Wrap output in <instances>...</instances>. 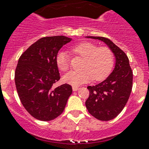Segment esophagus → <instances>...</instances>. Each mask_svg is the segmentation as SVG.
<instances>
[{"mask_svg": "<svg viewBox=\"0 0 149 149\" xmlns=\"http://www.w3.org/2000/svg\"><path fill=\"white\" fill-rule=\"evenodd\" d=\"M78 89H79L78 87H76V86H73V87H72V90H73L74 91H77Z\"/></svg>", "mask_w": 149, "mask_h": 149, "instance_id": "34e87169", "label": "esophagus"}]
</instances>
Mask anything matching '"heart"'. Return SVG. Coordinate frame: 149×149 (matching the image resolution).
Masks as SVG:
<instances>
[{"label":"heart","mask_w":149,"mask_h":149,"mask_svg":"<svg viewBox=\"0 0 149 149\" xmlns=\"http://www.w3.org/2000/svg\"><path fill=\"white\" fill-rule=\"evenodd\" d=\"M71 53L83 58L79 71H72L63 76L66 84L79 86L92 79L100 81L109 74L113 67L114 55L110 48L98 47L95 43L84 42L74 46ZM56 64L61 72L69 68V58L64 52H60L56 57Z\"/></svg>","instance_id":"obj_1"}]
</instances>
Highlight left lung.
<instances>
[{
	"label": "left lung",
	"instance_id": "1",
	"mask_svg": "<svg viewBox=\"0 0 149 149\" xmlns=\"http://www.w3.org/2000/svg\"><path fill=\"white\" fill-rule=\"evenodd\" d=\"M99 39L108 45L113 53L116 63L112 73L104 81L88 86L90 94L85 105L90 114L102 121L114 119L123 110L132 88V71L127 55L109 39L86 36Z\"/></svg>",
	"mask_w": 149,
	"mask_h": 149
}]
</instances>
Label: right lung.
Masks as SVG:
<instances>
[{
	"label": "right lung",
	"instance_id": "add662e5",
	"mask_svg": "<svg viewBox=\"0 0 149 149\" xmlns=\"http://www.w3.org/2000/svg\"><path fill=\"white\" fill-rule=\"evenodd\" d=\"M71 40L64 36L41 38L18 60L15 71L18 96L26 111L37 120L50 121L61 115L72 94L68 84L52 88L60 79L58 52Z\"/></svg>",
	"mask_w": 149,
	"mask_h": 149
}]
</instances>
